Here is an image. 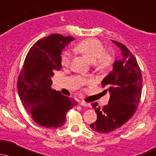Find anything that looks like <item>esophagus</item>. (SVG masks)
Listing matches in <instances>:
<instances>
[{"instance_id": "1", "label": "esophagus", "mask_w": 156, "mask_h": 156, "mask_svg": "<svg viewBox=\"0 0 156 156\" xmlns=\"http://www.w3.org/2000/svg\"><path fill=\"white\" fill-rule=\"evenodd\" d=\"M80 105L83 106V107H91V104H90L89 103H87V102L84 101H80Z\"/></svg>"}]
</instances>
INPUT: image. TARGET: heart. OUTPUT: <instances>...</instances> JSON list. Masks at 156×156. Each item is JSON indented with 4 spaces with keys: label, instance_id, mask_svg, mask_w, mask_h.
Segmentation results:
<instances>
[{
    "label": "heart",
    "instance_id": "1",
    "mask_svg": "<svg viewBox=\"0 0 156 156\" xmlns=\"http://www.w3.org/2000/svg\"><path fill=\"white\" fill-rule=\"evenodd\" d=\"M76 49L94 62V67L99 71H105L113 65V56L105 52L104 44L98 40L94 38L85 40L78 43ZM71 58L69 51H63L61 55V65L63 67H68L71 62Z\"/></svg>",
    "mask_w": 156,
    "mask_h": 156
}]
</instances>
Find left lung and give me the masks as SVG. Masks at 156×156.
<instances>
[{
    "label": "left lung",
    "mask_w": 156,
    "mask_h": 156,
    "mask_svg": "<svg viewBox=\"0 0 156 156\" xmlns=\"http://www.w3.org/2000/svg\"><path fill=\"white\" fill-rule=\"evenodd\" d=\"M122 50V58L115 61L113 69L101 82L110 94L107 105L91 104L97 120L90 125L96 132L108 133L126 124L137 111L142 93L143 77L137 59L122 43L112 41Z\"/></svg>",
    "instance_id": "1"
}]
</instances>
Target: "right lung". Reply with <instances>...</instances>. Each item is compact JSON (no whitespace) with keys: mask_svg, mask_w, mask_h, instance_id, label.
Listing matches in <instances>:
<instances>
[{"mask_svg":"<svg viewBox=\"0 0 156 156\" xmlns=\"http://www.w3.org/2000/svg\"><path fill=\"white\" fill-rule=\"evenodd\" d=\"M73 40L72 37L52 34L37 41L25 59L17 89L23 107L40 126L62 127L66 122L67 112L78 104L74 98L51 87V76L62 67V49Z\"/></svg>","mask_w":156,"mask_h":156,"instance_id":"obj_1","label":"right lung"}]
</instances>
